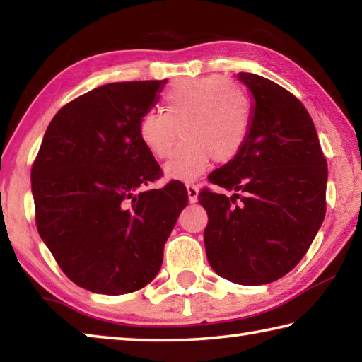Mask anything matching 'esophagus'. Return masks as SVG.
<instances>
[{"instance_id":"1","label":"esophagus","mask_w":362,"mask_h":362,"mask_svg":"<svg viewBox=\"0 0 362 362\" xmlns=\"http://www.w3.org/2000/svg\"><path fill=\"white\" fill-rule=\"evenodd\" d=\"M187 192H188V199L189 203H196L198 201V193H199V185L198 183H187Z\"/></svg>"}]
</instances>
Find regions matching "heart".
<instances>
[{
  "instance_id": "heart-1",
  "label": "heart",
  "mask_w": 362,
  "mask_h": 362,
  "mask_svg": "<svg viewBox=\"0 0 362 362\" xmlns=\"http://www.w3.org/2000/svg\"><path fill=\"white\" fill-rule=\"evenodd\" d=\"M164 113L150 110L139 119L140 142L153 156L170 155L164 170L169 177L189 180L217 163L240 155L252 126V108L240 84L223 76L185 78L174 83L163 97Z\"/></svg>"
}]
</instances>
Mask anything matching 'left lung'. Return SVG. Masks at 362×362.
I'll list each match as a JSON object with an SVG mask.
<instances>
[{"label": "left lung", "mask_w": 362, "mask_h": 362, "mask_svg": "<svg viewBox=\"0 0 362 362\" xmlns=\"http://www.w3.org/2000/svg\"><path fill=\"white\" fill-rule=\"evenodd\" d=\"M255 103L240 155L209 175L233 192H199L209 222V265L231 283L283 278L303 259L326 216L327 161L313 119L289 90L254 73H238Z\"/></svg>", "instance_id": "obj_1"}]
</instances>
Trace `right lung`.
<instances>
[{
  "mask_svg": "<svg viewBox=\"0 0 362 362\" xmlns=\"http://www.w3.org/2000/svg\"><path fill=\"white\" fill-rule=\"evenodd\" d=\"M164 83L89 90L60 108L42 137L32 166L36 228L83 289L121 296L151 283L188 203L179 180L145 189L163 170L137 126Z\"/></svg>",
  "mask_w": 362,
  "mask_h": 362,
  "instance_id": "obj_1",
  "label": "right lung"
}]
</instances>
